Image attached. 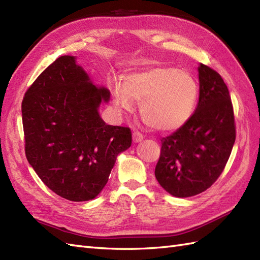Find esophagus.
<instances>
[{"label":"esophagus","instance_id":"1","mask_svg":"<svg viewBox=\"0 0 260 260\" xmlns=\"http://www.w3.org/2000/svg\"><path fill=\"white\" fill-rule=\"evenodd\" d=\"M143 139H144V136L141 134V133H138V132L133 133V142H134L135 144L141 143Z\"/></svg>","mask_w":260,"mask_h":260}]
</instances>
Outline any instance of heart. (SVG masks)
Listing matches in <instances>:
<instances>
[{
    "label": "heart",
    "mask_w": 260,
    "mask_h": 260,
    "mask_svg": "<svg viewBox=\"0 0 260 260\" xmlns=\"http://www.w3.org/2000/svg\"><path fill=\"white\" fill-rule=\"evenodd\" d=\"M119 111L133 112L142 102L141 114L151 128L175 132L187 123L196 109L199 86L191 73L175 67L157 66L126 76L124 85L113 84Z\"/></svg>",
    "instance_id": "b5f03b06"
}]
</instances>
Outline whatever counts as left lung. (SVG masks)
<instances>
[{"mask_svg":"<svg viewBox=\"0 0 260 260\" xmlns=\"http://www.w3.org/2000/svg\"><path fill=\"white\" fill-rule=\"evenodd\" d=\"M199 102L182 127L161 139L155 169L159 184L169 194L188 198L216 181L235 143V123L228 86L210 67L200 63Z\"/></svg>","mask_w":260,"mask_h":260,"instance_id":"left-lung-1","label":"left lung"}]
</instances>
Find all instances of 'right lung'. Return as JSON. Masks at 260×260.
I'll list each match as a JSON object with an SVG mask.
<instances>
[{
    "mask_svg": "<svg viewBox=\"0 0 260 260\" xmlns=\"http://www.w3.org/2000/svg\"><path fill=\"white\" fill-rule=\"evenodd\" d=\"M110 91L92 82L73 56L57 58L25 93V152L47 187L69 201L103 190L118 154L132 145L127 127L106 125L99 113Z\"/></svg>",
    "mask_w": 260,
    "mask_h": 260,
    "instance_id": "1",
    "label": "right lung"
}]
</instances>
